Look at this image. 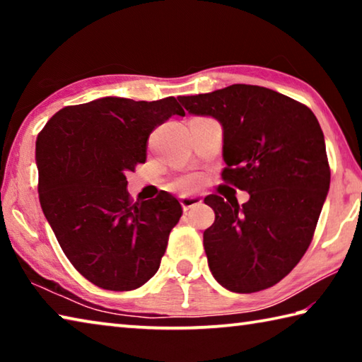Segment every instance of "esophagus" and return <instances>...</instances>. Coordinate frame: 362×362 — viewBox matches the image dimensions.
<instances>
[{"label": "esophagus", "mask_w": 362, "mask_h": 362, "mask_svg": "<svg viewBox=\"0 0 362 362\" xmlns=\"http://www.w3.org/2000/svg\"><path fill=\"white\" fill-rule=\"evenodd\" d=\"M180 204L183 207V211H188L192 209V207L201 204V198H198V196H182Z\"/></svg>", "instance_id": "1"}]
</instances>
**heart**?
<instances>
[{
	"mask_svg": "<svg viewBox=\"0 0 362 362\" xmlns=\"http://www.w3.org/2000/svg\"><path fill=\"white\" fill-rule=\"evenodd\" d=\"M199 185L198 175H185L174 183V187L180 192H193V189Z\"/></svg>",
	"mask_w": 362,
	"mask_h": 362,
	"instance_id": "heart-1",
	"label": "heart"
}]
</instances>
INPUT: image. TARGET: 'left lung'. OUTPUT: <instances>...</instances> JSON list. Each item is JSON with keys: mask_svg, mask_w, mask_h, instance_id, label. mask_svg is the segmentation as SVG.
<instances>
[{"mask_svg": "<svg viewBox=\"0 0 362 362\" xmlns=\"http://www.w3.org/2000/svg\"><path fill=\"white\" fill-rule=\"evenodd\" d=\"M180 102L222 124V179L250 196L243 206L204 198L216 212L204 231L214 278L238 293L268 289L306 252L326 201L330 168L320 122L303 103L262 86L231 84Z\"/></svg>", "mask_w": 362, "mask_h": 362, "instance_id": "8db88e82", "label": "left lung"}]
</instances>
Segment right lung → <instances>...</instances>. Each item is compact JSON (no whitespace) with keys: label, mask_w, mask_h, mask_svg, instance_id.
I'll use <instances>...</instances> for the list:
<instances>
[{"label":"right lung","mask_w":362,"mask_h":362,"mask_svg":"<svg viewBox=\"0 0 362 362\" xmlns=\"http://www.w3.org/2000/svg\"><path fill=\"white\" fill-rule=\"evenodd\" d=\"M173 115L185 116L175 97H102L62 108L36 139L41 209L66 259L102 289L144 286L182 217L168 192L134 201L126 189V174L145 163L150 134Z\"/></svg>","instance_id":"1"}]
</instances>
